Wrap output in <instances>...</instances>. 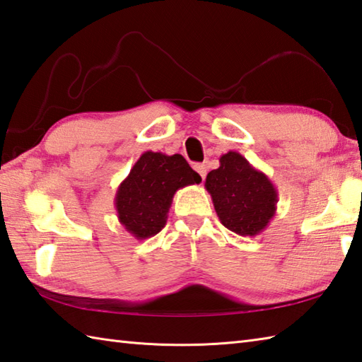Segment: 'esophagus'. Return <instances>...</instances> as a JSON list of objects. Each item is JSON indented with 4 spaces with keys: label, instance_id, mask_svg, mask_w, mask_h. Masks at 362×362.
<instances>
[{
    "label": "esophagus",
    "instance_id": "esophagus-1",
    "mask_svg": "<svg viewBox=\"0 0 362 362\" xmlns=\"http://www.w3.org/2000/svg\"><path fill=\"white\" fill-rule=\"evenodd\" d=\"M194 168H195V172L202 176V180L204 181V178H206V173H208V167H206L204 164H195V165H194Z\"/></svg>",
    "mask_w": 362,
    "mask_h": 362
}]
</instances>
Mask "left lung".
Segmentation results:
<instances>
[{
    "instance_id": "1",
    "label": "left lung",
    "mask_w": 362,
    "mask_h": 362,
    "mask_svg": "<svg viewBox=\"0 0 362 362\" xmlns=\"http://www.w3.org/2000/svg\"><path fill=\"white\" fill-rule=\"evenodd\" d=\"M204 187L220 222L235 234L253 238L275 217L276 187L238 151L220 156V167L208 173Z\"/></svg>"
}]
</instances>
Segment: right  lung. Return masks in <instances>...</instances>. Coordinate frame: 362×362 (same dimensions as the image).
Returning a JSON list of instances; mask_svg holds the SVG:
<instances>
[{"label":"right lung","mask_w":362,"mask_h":362,"mask_svg":"<svg viewBox=\"0 0 362 362\" xmlns=\"http://www.w3.org/2000/svg\"><path fill=\"white\" fill-rule=\"evenodd\" d=\"M200 182L202 176L181 154L145 151L117 189L119 222L137 240L156 235L167 223L176 190Z\"/></svg>","instance_id":"add662e5"}]
</instances>
